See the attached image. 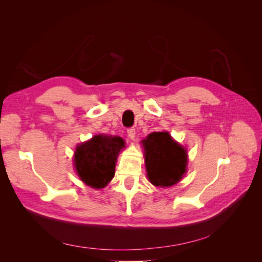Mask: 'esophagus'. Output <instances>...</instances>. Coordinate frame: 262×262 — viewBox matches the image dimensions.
I'll return each mask as SVG.
<instances>
[{
    "label": "esophagus",
    "instance_id": "1",
    "mask_svg": "<svg viewBox=\"0 0 262 262\" xmlns=\"http://www.w3.org/2000/svg\"><path fill=\"white\" fill-rule=\"evenodd\" d=\"M128 137L131 139V140H134L136 139V133H137V131H136V129L134 128H130V129H128Z\"/></svg>",
    "mask_w": 262,
    "mask_h": 262
}]
</instances>
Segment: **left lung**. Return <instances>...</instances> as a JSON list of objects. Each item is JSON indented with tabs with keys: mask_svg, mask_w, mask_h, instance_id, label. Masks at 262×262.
<instances>
[{
	"mask_svg": "<svg viewBox=\"0 0 262 262\" xmlns=\"http://www.w3.org/2000/svg\"><path fill=\"white\" fill-rule=\"evenodd\" d=\"M145 167L150 184L156 187L176 185L187 171V150L168 132H153L142 141Z\"/></svg>",
	"mask_w": 262,
	"mask_h": 262,
	"instance_id": "left-lung-1",
	"label": "left lung"
}]
</instances>
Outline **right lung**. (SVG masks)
Instances as JSON below:
<instances>
[{
    "label": "right lung",
    "mask_w": 262,
    "mask_h": 262,
    "mask_svg": "<svg viewBox=\"0 0 262 262\" xmlns=\"http://www.w3.org/2000/svg\"><path fill=\"white\" fill-rule=\"evenodd\" d=\"M124 145L122 138L104 134L78 144L74 153V167L78 177L94 189L106 187L115 176L117 158Z\"/></svg>",
    "instance_id": "obj_1"
}]
</instances>
